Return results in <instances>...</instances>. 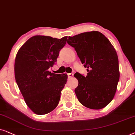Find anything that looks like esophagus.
<instances>
[{"mask_svg":"<svg viewBox=\"0 0 135 135\" xmlns=\"http://www.w3.org/2000/svg\"><path fill=\"white\" fill-rule=\"evenodd\" d=\"M68 76H69V78H71L73 76V73H68Z\"/></svg>","mask_w":135,"mask_h":135,"instance_id":"esophagus-1","label":"esophagus"}]
</instances>
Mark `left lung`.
I'll return each instance as SVG.
<instances>
[{
	"mask_svg": "<svg viewBox=\"0 0 135 135\" xmlns=\"http://www.w3.org/2000/svg\"><path fill=\"white\" fill-rule=\"evenodd\" d=\"M67 43L75 48L82 64L87 69L86 76L76 73L78 81L75 89L82 105L101 109L112 101L120 78L118 59L115 49L100 32H85L69 37Z\"/></svg>",
	"mask_w": 135,
	"mask_h": 135,
	"instance_id": "8db88e82",
	"label": "left lung"
}]
</instances>
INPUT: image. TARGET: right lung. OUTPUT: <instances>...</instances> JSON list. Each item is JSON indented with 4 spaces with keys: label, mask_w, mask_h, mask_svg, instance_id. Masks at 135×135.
<instances>
[{
    "label": "right lung",
    "mask_w": 135,
    "mask_h": 135,
    "mask_svg": "<svg viewBox=\"0 0 135 135\" xmlns=\"http://www.w3.org/2000/svg\"><path fill=\"white\" fill-rule=\"evenodd\" d=\"M67 36H34L20 48L15 60L16 82L29 108L36 114L51 112L58 105L67 81L66 73L49 71L57 62Z\"/></svg>",
    "instance_id": "obj_1"
}]
</instances>
